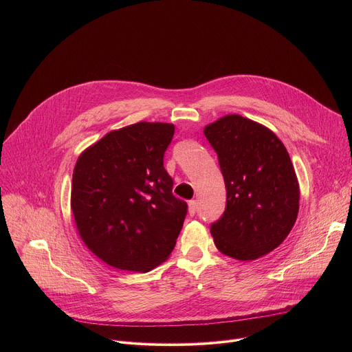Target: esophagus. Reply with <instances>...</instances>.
Instances as JSON below:
<instances>
[{"label":"esophagus","mask_w":352,"mask_h":352,"mask_svg":"<svg viewBox=\"0 0 352 352\" xmlns=\"http://www.w3.org/2000/svg\"><path fill=\"white\" fill-rule=\"evenodd\" d=\"M196 209H197L196 200H189V202H188V213H189V216H195L196 214Z\"/></svg>","instance_id":"1"}]
</instances>
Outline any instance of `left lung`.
I'll list each match as a JSON object with an SVG mask.
<instances>
[{
    "label": "left lung",
    "instance_id": "obj_1",
    "mask_svg": "<svg viewBox=\"0 0 352 352\" xmlns=\"http://www.w3.org/2000/svg\"><path fill=\"white\" fill-rule=\"evenodd\" d=\"M227 189V205L210 232L221 254L255 261L276 249L292 230L299 184L283 142L273 131L238 114L205 126Z\"/></svg>",
    "mask_w": 352,
    "mask_h": 352
}]
</instances>
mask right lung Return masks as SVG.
Listing matches in <instances>:
<instances>
[{
  "instance_id": "1",
  "label": "right lung",
  "mask_w": 352,
  "mask_h": 352,
  "mask_svg": "<svg viewBox=\"0 0 352 352\" xmlns=\"http://www.w3.org/2000/svg\"><path fill=\"white\" fill-rule=\"evenodd\" d=\"M174 131L144 121L111 131L75 164L71 209L79 236L111 267L146 273L173 252L188 209L163 166Z\"/></svg>"
}]
</instances>
